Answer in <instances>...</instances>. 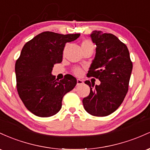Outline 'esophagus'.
Wrapping results in <instances>:
<instances>
[{"label": "esophagus", "instance_id": "obj_1", "mask_svg": "<svg viewBox=\"0 0 150 150\" xmlns=\"http://www.w3.org/2000/svg\"><path fill=\"white\" fill-rule=\"evenodd\" d=\"M76 82H77V84H76L77 86L82 85V84L83 83V81H82V80H81V79H77Z\"/></svg>", "mask_w": 150, "mask_h": 150}]
</instances>
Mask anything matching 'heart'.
<instances>
[{
  "label": "heart",
  "mask_w": 150,
  "mask_h": 150,
  "mask_svg": "<svg viewBox=\"0 0 150 150\" xmlns=\"http://www.w3.org/2000/svg\"><path fill=\"white\" fill-rule=\"evenodd\" d=\"M81 47L82 50H88V49H93L94 50V45L91 40H84L81 42ZM74 74L79 76L83 73V70L80 67H75L72 70Z\"/></svg>",
  "instance_id": "1"
}]
</instances>
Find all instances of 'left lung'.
<instances>
[{"mask_svg":"<svg viewBox=\"0 0 150 150\" xmlns=\"http://www.w3.org/2000/svg\"><path fill=\"white\" fill-rule=\"evenodd\" d=\"M92 41L96 45V53L87 76L94 77L100 85L85 83L90 87V93L83 99L85 110L98 117L107 116L121 105L128 91L132 62L127 46L110 33L93 31Z\"/></svg>","mask_w":150,"mask_h":150,"instance_id":"8db88e82","label":"left lung"}]
</instances>
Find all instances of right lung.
Returning <instances> with one entry per match:
<instances>
[{"instance_id":"add662e5","label":"right lung","mask_w":150,"mask_h":150,"mask_svg":"<svg viewBox=\"0 0 150 150\" xmlns=\"http://www.w3.org/2000/svg\"><path fill=\"white\" fill-rule=\"evenodd\" d=\"M80 34L62 35L44 32L28 41L16 62V88L29 111L47 117L57 113L62 99L76 85L70 74L60 81L52 75L54 65L61 63L67 42L76 40Z\"/></svg>"}]
</instances>
